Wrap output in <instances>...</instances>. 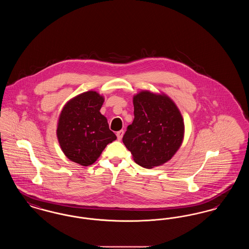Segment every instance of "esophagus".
I'll use <instances>...</instances> for the list:
<instances>
[{
    "instance_id": "esophagus-1",
    "label": "esophagus",
    "mask_w": 249,
    "mask_h": 249,
    "mask_svg": "<svg viewBox=\"0 0 249 249\" xmlns=\"http://www.w3.org/2000/svg\"><path fill=\"white\" fill-rule=\"evenodd\" d=\"M123 134H124V130H119V131L117 132V137H118V139H119V141L122 139Z\"/></svg>"
}]
</instances>
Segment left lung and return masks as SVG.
I'll use <instances>...</instances> for the list:
<instances>
[{"label":"left lung","mask_w":249,"mask_h":249,"mask_svg":"<svg viewBox=\"0 0 249 249\" xmlns=\"http://www.w3.org/2000/svg\"><path fill=\"white\" fill-rule=\"evenodd\" d=\"M134 119L122 138L134 161L143 168L161 165L183 142L184 121L166 95L141 91L133 97Z\"/></svg>","instance_id":"8db88e82"}]
</instances>
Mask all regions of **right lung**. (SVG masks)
<instances>
[{
  "instance_id": "obj_1",
  "label": "right lung",
  "mask_w": 249,
  "mask_h": 249,
  "mask_svg": "<svg viewBox=\"0 0 249 249\" xmlns=\"http://www.w3.org/2000/svg\"><path fill=\"white\" fill-rule=\"evenodd\" d=\"M104 97L87 91L70 100L59 116L57 136L65 156L82 166L91 165L109 142L117 139L100 113Z\"/></svg>"
}]
</instances>
